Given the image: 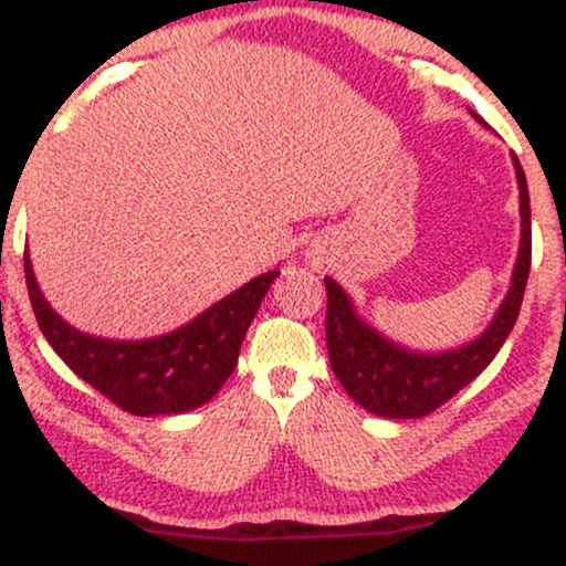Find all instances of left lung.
Masks as SVG:
<instances>
[{"label": "left lung", "mask_w": 566, "mask_h": 566, "mask_svg": "<svg viewBox=\"0 0 566 566\" xmlns=\"http://www.w3.org/2000/svg\"><path fill=\"white\" fill-rule=\"evenodd\" d=\"M480 120V115H474ZM516 184H520L522 210V240L516 258L512 287L503 297L499 313L474 343L459 350L424 356L390 343L360 322L350 297L335 279H324L326 284V350L329 364L345 392L364 406L366 411L387 419H419L432 413L434 408L464 390L474 377L488 369L490 360L506 343L520 316L524 287L530 276V258H533V229H530V192L527 179L514 155Z\"/></svg>", "instance_id": "left-lung-1"}]
</instances>
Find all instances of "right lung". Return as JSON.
I'll use <instances>...</instances> for the list:
<instances>
[{"label":"right lung","mask_w":566,"mask_h":566,"mask_svg":"<svg viewBox=\"0 0 566 566\" xmlns=\"http://www.w3.org/2000/svg\"><path fill=\"white\" fill-rule=\"evenodd\" d=\"M279 271L253 279L171 335L120 343L73 329L50 308L29 255L33 316L52 350L94 390L134 417H171L208 403L234 371L248 326Z\"/></svg>","instance_id":"obj_1"}]
</instances>
